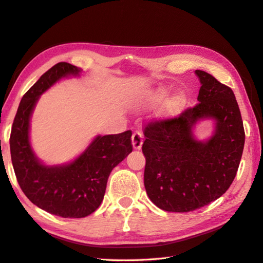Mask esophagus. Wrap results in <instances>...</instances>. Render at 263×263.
<instances>
[{"label": "esophagus", "instance_id": "esophagus-1", "mask_svg": "<svg viewBox=\"0 0 263 263\" xmlns=\"http://www.w3.org/2000/svg\"><path fill=\"white\" fill-rule=\"evenodd\" d=\"M143 144V136L142 133L137 131L132 134V145L134 150H140Z\"/></svg>", "mask_w": 263, "mask_h": 263}]
</instances>
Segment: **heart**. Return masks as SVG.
<instances>
[{
    "label": "heart",
    "mask_w": 263,
    "mask_h": 263,
    "mask_svg": "<svg viewBox=\"0 0 263 263\" xmlns=\"http://www.w3.org/2000/svg\"><path fill=\"white\" fill-rule=\"evenodd\" d=\"M166 90L163 87H158V89L146 90L140 94L137 100V105L140 109H152V107L160 104L166 97ZM185 104V98L183 94H174L171 98L167 99L165 102L160 107L158 112L161 118H171L176 117L183 109Z\"/></svg>",
    "instance_id": "obj_1"
}]
</instances>
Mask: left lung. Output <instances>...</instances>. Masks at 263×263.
Wrapping results in <instances>:
<instances>
[{"label": "left lung", "instance_id": "1", "mask_svg": "<svg viewBox=\"0 0 263 263\" xmlns=\"http://www.w3.org/2000/svg\"><path fill=\"white\" fill-rule=\"evenodd\" d=\"M196 74L199 103L144 129V186L153 203L167 212H190L219 199L243 152V122L233 91L204 71ZM201 119L215 122L213 136L203 141L193 134Z\"/></svg>", "mask_w": 263, "mask_h": 263}]
</instances>
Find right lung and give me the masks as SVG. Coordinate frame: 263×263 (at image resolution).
Returning <instances> with one entry per match:
<instances>
[{"label":"right lung","instance_id":"1","mask_svg":"<svg viewBox=\"0 0 263 263\" xmlns=\"http://www.w3.org/2000/svg\"><path fill=\"white\" fill-rule=\"evenodd\" d=\"M80 67L66 62L52 66L26 92L13 121L10 150L17 182L28 199L42 210L62 218H84L100 206L111 171L132 152V132L97 136L90 145L65 164L46 165L30 142V121L40 97Z\"/></svg>","mask_w":263,"mask_h":263}]
</instances>
